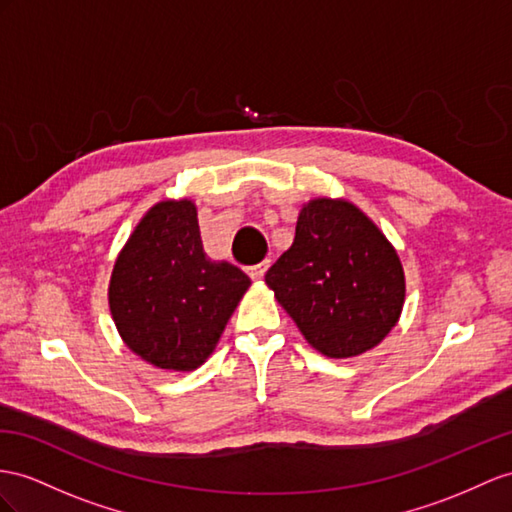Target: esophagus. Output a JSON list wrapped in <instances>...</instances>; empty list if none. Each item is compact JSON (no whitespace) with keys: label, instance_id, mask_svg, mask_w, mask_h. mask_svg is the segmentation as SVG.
<instances>
[{"label":"esophagus","instance_id":"1","mask_svg":"<svg viewBox=\"0 0 512 512\" xmlns=\"http://www.w3.org/2000/svg\"><path fill=\"white\" fill-rule=\"evenodd\" d=\"M268 266H270V261H261V264H257V266L246 268V274H248V277H251L253 281H259V279H264V274H266Z\"/></svg>","mask_w":512,"mask_h":512}]
</instances>
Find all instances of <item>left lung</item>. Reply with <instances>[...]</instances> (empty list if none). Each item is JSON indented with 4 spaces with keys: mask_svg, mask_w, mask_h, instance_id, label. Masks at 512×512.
<instances>
[{
    "mask_svg": "<svg viewBox=\"0 0 512 512\" xmlns=\"http://www.w3.org/2000/svg\"><path fill=\"white\" fill-rule=\"evenodd\" d=\"M266 285L309 346L329 359L381 344L406 296L402 261L385 233L355 203L329 196L300 209L294 244L266 272Z\"/></svg>",
    "mask_w": 512,
    "mask_h": 512,
    "instance_id": "8db88e82",
    "label": "left lung"
}]
</instances>
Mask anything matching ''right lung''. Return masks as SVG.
<instances>
[{"label":"right lung","instance_id":"right-lung-1","mask_svg":"<svg viewBox=\"0 0 512 512\" xmlns=\"http://www.w3.org/2000/svg\"><path fill=\"white\" fill-rule=\"evenodd\" d=\"M251 279L207 257L196 205L155 203L114 261L108 303L125 346L157 370L192 372L216 350Z\"/></svg>","mask_w":512,"mask_h":512}]
</instances>
